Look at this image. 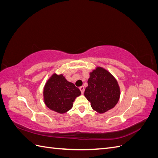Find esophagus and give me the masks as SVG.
<instances>
[{
  "label": "esophagus",
  "instance_id": "esophagus-1",
  "mask_svg": "<svg viewBox=\"0 0 158 158\" xmlns=\"http://www.w3.org/2000/svg\"><path fill=\"white\" fill-rule=\"evenodd\" d=\"M80 91H81V93H82V94H84V90H85L84 87V86H81V87H80Z\"/></svg>",
  "mask_w": 158,
  "mask_h": 158
}]
</instances>
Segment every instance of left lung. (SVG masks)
<instances>
[{
	"instance_id": "8db88e82",
	"label": "left lung",
	"mask_w": 158,
	"mask_h": 158,
	"mask_svg": "<svg viewBox=\"0 0 158 158\" xmlns=\"http://www.w3.org/2000/svg\"><path fill=\"white\" fill-rule=\"evenodd\" d=\"M84 95L94 111L102 114L114 107L121 95L117 80L109 72L97 66L89 73Z\"/></svg>"
}]
</instances>
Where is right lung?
<instances>
[{
	"label": "right lung",
	"instance_id": "add662e5",
	"mask_svg": "<svg viewBox=\"0 0 158 158\" xmlns=\"http://www.w3.org/2000/svg\"><path fill=\"white\" fill-rule=\"evenodd\" d=\"M43 94L47 107L63 114L72 109L73 102L80 96L81 92L73 83L69 82L63 74L54 73L46 82Z\"/></svg>",
	"mask_w": 158,
	"mask_h": 158
}]
</instances>
